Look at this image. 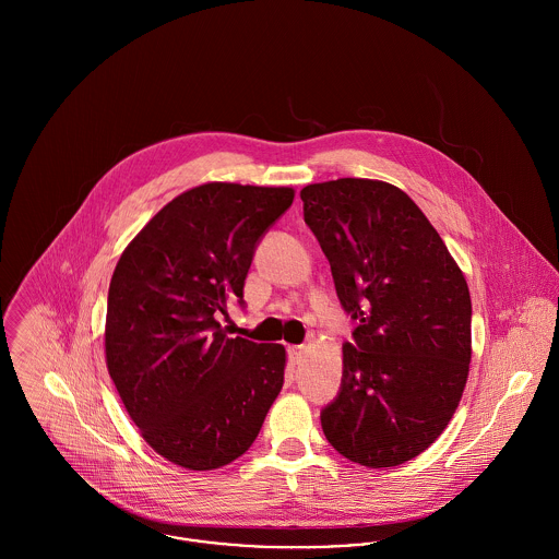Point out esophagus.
<instances>
[{"mask_svg":"<svg viewBox=\"0 0 559 559\" xmlns=\"http://www.w3.org/2000/svg\"><path fill=\"white\" fill-rule=\"evenodd\" d=\"M304 355H306V346H297V344L288 346V359H290L293 364H301V361H304Z\"/></svg>","mask_w":559,"mask_h":559,"instance_id":"1","label":"esophagus"}]
</instances>
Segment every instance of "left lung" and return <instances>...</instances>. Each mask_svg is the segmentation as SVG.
<instances>
[{
    "mask_svg": "<svg viewBox=\"0 0 559 559\" xmlns=\"http://www.w3.org/2000/svg\"><path fill=\"white\" fill-rule=\"evenodd\" d=\"M304 219L357 320L342 346V385L320 411L326 441L364 467H396L450 424L472 361L463 271L399 187L337 178L301 191Z\"/></svg>",
    "mask_w": 559,
    "mask_h": 559,
    "instance_id": "obj_1",
    "label": "left lung"
}]
</instances>
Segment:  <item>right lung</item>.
I'll return each instance as SVG.
<instances>
[{
    "label": "right lung",
    "mask_w": 559,
    "mask_h": 559,
    "mask_svg": "<svg viewBox=\"0 0 559 559\" xmlns=\"http://www.w3.org/2000/svg\"><path fill=\"white\" fill-rule=\"evenodd\" d=\"M295 189L206 182L142 228L111 275L105 359L146 443L191 472L249 450L284 385L282 344L228 337L217 314L242 301L264 233Z\"/></svg>",
    "instance_id": "obj_1"
}]
</instances>
